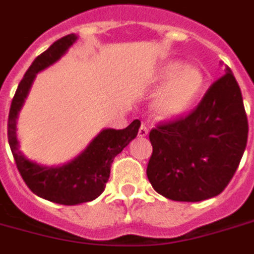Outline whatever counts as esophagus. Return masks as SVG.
Listing matches in <instances>:
<instances>
[{
    "mask_svg": "<svg viewBox=\"0 0 254 254\" xmlns=\"http://www.w3.org/2000/svg\"><path fill=\"white\" fill-rule=\"evenodd\" d=\"M149 133V129L148 127L144 125V123H141V126H140V128H138V137H145V136L148 135Z\"/></svg>",
    "mask_w": 254,
    "mask_h": 254,
    "instance_id": "1",
    "label": "esophagus"
}]
</instances>
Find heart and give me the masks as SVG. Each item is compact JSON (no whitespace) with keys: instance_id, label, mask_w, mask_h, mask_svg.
<instances>
[{"instance_id":"b5f03b06","label":"heart","mask_w":254,"mask_h":254,"mask_svg":"<svg viewBox=\"0 0 254 254\" xmlns=\"http://www.w3.org/2000/svg\"><path fill=\"white\" fill-rule=\"evenodd\" d=\"M163 87L154 100V110L162 117L171 118L183 114L189 109L203 86V75L192 65H183L179 62H170L159 68L154 82Z\"/></svg>"}]
</instances>
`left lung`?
I'll return each instance as SVG.
<instances>
[{
	"label": "left lung",
	"instance_id": "1",
	"mask_svg": "<svg viewBox=\"0 0 254 254\" xmlns=\"http://www.w3.org/2000/svg\"><path fill=\"white\" fill-rule=\"evenodd\" d=\"M153 154L146 175L166 198L200 201L229 185L248 138L242 91L229 66L188 116L150 131Z\"/></svg>",
	"mask_w": 254,
	"mask_h": 254
}]
</instances>
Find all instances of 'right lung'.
<instances>
[{
  "instance_id": "add662e5",
  "label": "right lung",
  "mask_w": 254,
  "mask_h": 254,
  "mask_svg": "<svg viewBox=\"0 0 254 254\" xmlns=\"http://www.w3.org/2000/svg\"><path fill=\"white\" fill-rule=\"evenodd\" d=\"M77 38L73 33L63 37L34 59L16 88L7 122L8 145L24 183L40 198L64 205L94 200L104 191L113 160L137 136L141 125L136 119L123 129H103L78 157L63 166H42L28 159L19 149L16 119L37 73L58 62Z\"/></svg>"
}]
</instances>
